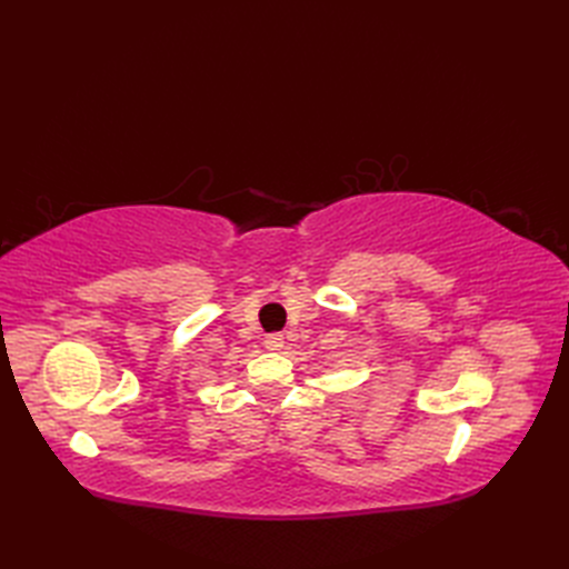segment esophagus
<instances>
[{
	"label": "esophagus",
	"mask_w": 569,
	"mask_h": 569,
	"mask_svg": "<svg viewBox=\"0 0 569 569\" xmlns=\"http://www.w3.org/2000/svg\"><path fill=\"white\" fill-rule=\"evenodd\" d=\"M282 347H284V337L280 332H272V335L266 337V349L282 351Z\"/></svg>",
	"instance_id": "1"
}]
</instances>
